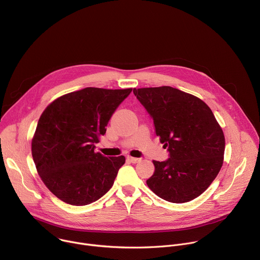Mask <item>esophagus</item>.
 <instances>
[{
    "label": "esophagus",
    "instance_id": "obj_1",
    "mask_svg": "<svg viewBox=\"0 0 260 260\" xmlns=\"http://www.w3.org/2000/svg\"><path fill=\"white\" fill-rule=\"evenodd\" d=\"M127 160H128L129 162H132V164H137V162H139V161H140V158L128 156V157H127Z\"/></svg>",
    "mask_w": 260,
    "mask_h": 260
}]
</instances>
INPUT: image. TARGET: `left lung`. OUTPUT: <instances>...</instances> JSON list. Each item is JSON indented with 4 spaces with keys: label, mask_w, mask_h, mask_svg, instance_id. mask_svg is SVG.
Returning a JSON list of instances; mask_svg holds the SVG:
<instances>
[{
    "label": "left lung",
    "mask_w": 260,
    "mask_h": 260,
    "mask_svg": "<svg viewBox=\"0 0 260 260\" xmlns=\"http://www.w3.org/2000/svg\"><path fill=\"white\" fill-rule=\"evenodd\" d=\"M134 93L170 153L166 161L153 160L148 187L176 204L200 197L223 164L225 139L212 110L201 99L171 86L134 88Z\"/></svg>",
    "instance_id": "left-lung-1"
}]
</instances>
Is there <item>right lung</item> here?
<instances>
[{"mask_svg": "<svg viewBox=\"0 0 260 260\" xmlns=\"http://www.w3.org/2000/svg\"><path fill=\"white\" fill-rule=\"evenodd\" d=\"M133 88L86 87L59 96L43 111L31 155L46 187L73 206L89 205L112 187L125 157H106L94 144Z\"/></svg>", "mask_w": 260, "mask_h": 260, "instance_id": "right-lung-1", "label": "right lung"}]
</instances>
